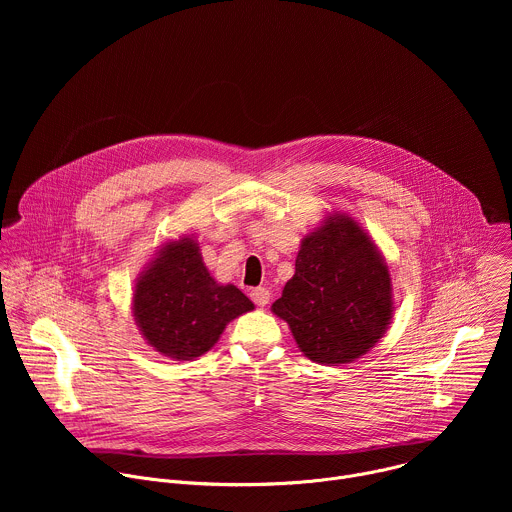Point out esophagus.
I'll return each instance as SVG.
<instances>
[{
	"label": "esophagus",
	"mask_w": 512,
	"mask_h": 512,
	"mask_svg": "<svg viewBox=\"0 0 512 512\" xmlns=\"http://www.w3.org/2000/svg\"><path fill=\"white\" fill-rule=\"evenodd\" d=\"M251 300H253V304L255 306H267L269 304V298H271V294H269V289L267 287H255V289H251Z\"/></svg>",
	"instance_id": "obj_1"
}]
</instances>
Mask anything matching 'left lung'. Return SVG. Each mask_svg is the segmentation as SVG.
I'll list each match as a JSON object with an SVG mask.
<instances>
[{
	"label": "left lung",
	"instance_id": "8db88e82",
	"mask_svg": "<svg viewBox=\"0 0 512 512\" xmlns=\"http://www.w3.org/2000/svg\"><path fill=\"white\" fill-rule=\"evenodd\" d=\"M393 310L387 261L346 212L324 216L304 237L296 273L271 306L304 356L328 367L367 354L387 332Z\"/></svg>",
	"mask_w": 512,
	"mask_h": 512
}]
</instances>
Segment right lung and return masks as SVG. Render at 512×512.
<instances>
[{"mask_svg": "<svg viewBox=\"0 0 512 512\" xmlns=\"http://www.w3.org/2000/svg\"><path fill=\"white\" fill-rule=\"evenodd\" d=\"M131 306L145 342L172 360L202 356L231 320L255 308L239 287L208 273L192 235L160 247L135 281Z\"/></svg>", "mask_w": 512, "mask_h": 512, "instance_id": "add662e5", "label": "right lung"}]
</instances>
